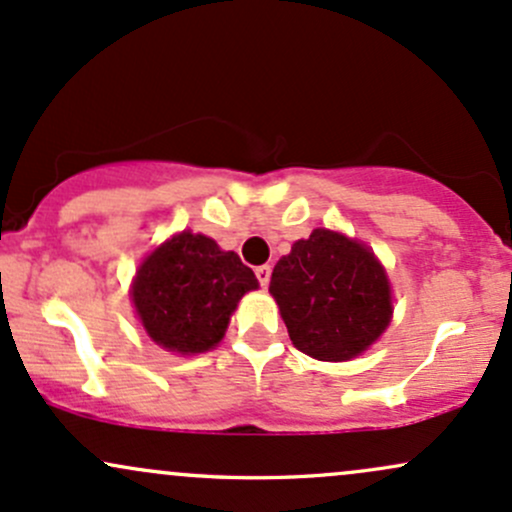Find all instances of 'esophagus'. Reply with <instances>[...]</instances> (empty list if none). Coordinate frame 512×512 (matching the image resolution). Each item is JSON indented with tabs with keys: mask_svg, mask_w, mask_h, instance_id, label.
<instances>
[{
	"mask_svg": "<svg viewBox=\"0 0 512 512\" xmlns=\"http://www.w3.org/2000/svg\"><path fill=\"white\" fill-rule=\"evenodd\" d=\"M256 278H258V283H261L263 288H266L268 280H271V266H258L256 268Z\"/></svg>",
	"mask_w": 512,
	"mask_h": 512,
	"instance_id": "34e87169",
	"label": "esophagus"
}]
</instances>
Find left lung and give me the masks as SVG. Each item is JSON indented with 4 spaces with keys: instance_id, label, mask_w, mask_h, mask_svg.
<instances>
[{
    "instance_id": "1",
    "label": "left lung",
    "mask_w": 512,
    "mask_h": 512,
    "mask_svg": "<svg viewBox=\"0 0 512 512\" xmlns=\"http://www.w3.org/2000/svg\"><path fill=\"white\" fill-rule=\"evenodd\" d=\"M271 295L290 339L320 361H349L388 327L393 305L386 271L359 241L315 229L273 268Z\"/></svg>"
}]
</instances>
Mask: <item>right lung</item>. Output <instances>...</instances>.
Wrapping results in <instances>:
<instances>
[{
    "instance_id": "right-lung-1",
    "label": "right lung",
    "mask_w": 512,
    "mask_h": 512,
    "mask_svg": "<svg viewBox=\"0 0 512 512\" xmlns=\"http://www.w3.org/2000/svg\"><path fill=\"white\" fill-rule=\"evenodd\" d=\"M256 288L254 271L234 251H222L210 236L183 232L141 263L131 300L153 342L200 354L219 344L236 302Z\"/></svg>"
}]
</instances>
